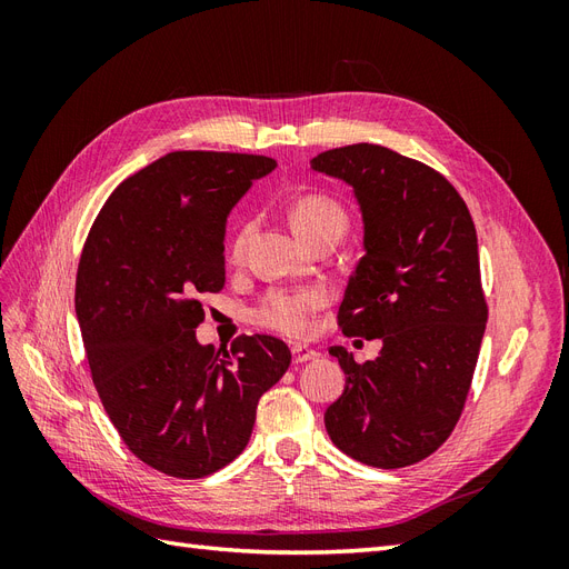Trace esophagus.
I'll return each mask as SVG.
<instances>
[{
  "instance_id": "esophagus-1",
  "label": "esophagus",
  "mask_w": 569,
  "mask_h": 569,
  "mask_svg": "<svg viewBox=\"0 0 569 569\" xmlns=\"http://www.w3.org/2000/svg\"><path fill=\"white\" fill-rule=\"evenodd\" d=\"M316 358H318V351L308 349V347H295V349H291V360H295V366L308 363V360H316Z\"/></svg>"
}]
</instances>
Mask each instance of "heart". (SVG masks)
Listing matches in <instances>:
<instances>
[{"mask_svg":"<svg viewBox=\"0 0 569 569\" xmlns=\"http://www.w3.org/2000/svg\"><path fill=\"white\" fill-rule=\"evenodd\" d=\"M289 220H291V228H295V232L303 239L306 244H311L313 239L322 234L341 237L349 226V216L343 211V206L332 197L320 194V192L303 194L291 203ZM251 232H253V220L239 222L230 239L232 261H239V258H242ZM325 303H327V295L318 287L270 289L261 299V303L251 311V320L256 325L266 327V330L299 339V337H306L308 330H311V320Z\"/></svg>","mask_w":569,"mask_h":569,"instance_id":"1","label":"heart"}]
</instances>
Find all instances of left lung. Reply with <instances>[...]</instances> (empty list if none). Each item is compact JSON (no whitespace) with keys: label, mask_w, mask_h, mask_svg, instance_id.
I'll return each mask as SVG.
<instances>
[{"label":"left lung","mask_w":569,"mask_h":569,"mask_svg":"<svg viewBox=\"0 0 569 569\" xmlns=\"http://www.w3.org/2000/svg\"><path fill=\"white\" fill-rule=\"evenodd\" d=\"M311 168L353 187L363 216L341 332L382 339L366 363L330 349L347 387L325 410L327 435L358 462L406 468L449 439L470 391L489 316L475 222L449 180L387 147L330 149Z\"/></svg>","instance_id":"left-lung-1"}]
</instances>
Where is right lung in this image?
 <instances>
[{"instance_id":"1","label":"right lung","mask_w":569,"mask_h":569,"mask_svg":"<svg viewBox=\"0 0 569 569\" xmlns=\"http://www.w3.org/2000/svg\"><path fill=\"white\" fill-rule=\"evenodd\" d=\"M278 166L228 151H173L120 182L84 242L76 316L92 382L128 449L149 468L199 479L247 449L258 399L291 353L268 335L232 353L197 341L199 295L226 284V222Z\"/></svg>"}]
</instances>
